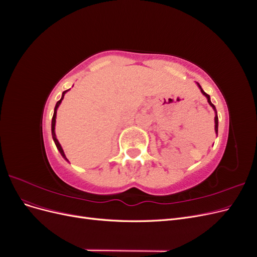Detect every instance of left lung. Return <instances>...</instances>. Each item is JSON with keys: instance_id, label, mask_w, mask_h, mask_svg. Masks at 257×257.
I'll return each instance as SVG.
<instances>
[{"instance_id": "1", "label": "left lung", "mask_w": 257, "mask_h": 257, "mask_svg": "<svg viewBox=\"0 0 257 257\" xmlns=\"http://www.w3.org/2000/svg\"><path fill=\"white\" fill-rule=\"evenodd\" d=\"M197 85L199 87V89H200V91H201V93H203V94L207 97V99H208V103H209V105L211 106L212 108H213V110L215 111V116H214V131H215V133H216V135H217V126H219V119H217V113H216V109H215V106L211 103V100H210V96L207 94V93L201 89V87H200V84L199 83H197Z\"/></svg>"}]
</instances>
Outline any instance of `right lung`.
<instances>
[{
	"instance_id": "add662e5",
	"label": "right lung",
	"mask_w": 257,
	"mask_h": 257,
	"mask_svg": "<svg viewBox=\"0 0 257 257\" xmlns=\"http://www.w3.org/2000/svg\"><path fill=\"white\" fill-rule=\"evenodd\" d=\"M67 91H68V90H66V91H64V92H63V94H62L61 99H60V100H58V103L56 104V107H54L53 116H52V121H51V133H52V138H53V141H54V144H56V146H57V148H58V150L60 151V153H61L62 157H63L66 161H67V159H66V157H65V154H64L63 149H62V147H61L60 143L58 142V139H57V137H56V133H54V128H56V118H57V110H58V107L60 106V104H61V102H62V99H63L64 94H65V93H66Z\"/></svg>"
}]
</instances>
